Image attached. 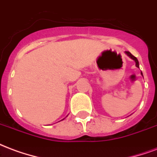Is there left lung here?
<instances>
[{
    "label": "left lung",
    "instance_id": "1",
    "mask_svg": "<svg viewBox=\"0 0 157 157\" xmlns=\"http://www.w3.org/2000/svg\"><path fill=\"white\" fill-rule=\"evenodd\" d=\"M125 53H126V54H127V55H128V56L130 57V58L133 59L135 60V65H136L137 67H139V61H138V59H137V58H136V57H135L134 55H132V54H131V53H130V52L125 51ZM141 74H142V72H141Z\"/></svg>",
    "mask_w": 157,
    "mask_h": 157
}]
</instances>
